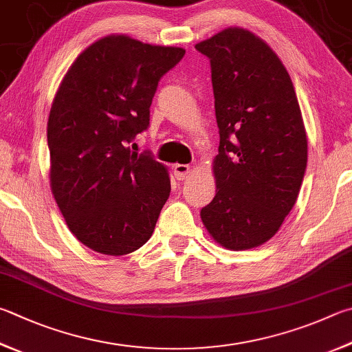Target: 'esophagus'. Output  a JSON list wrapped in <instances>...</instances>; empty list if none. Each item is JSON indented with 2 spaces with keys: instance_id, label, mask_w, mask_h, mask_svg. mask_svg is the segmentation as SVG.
I'll return each instance as SVG.
<instances>
[{
  "instance_id": "34e87169",
  "label": "esophagus",
  "mask_w": 352,
  "mask_h": 352,
  "mask_svg": "<svg viewBox=\"0 0 352 352\" xmlns=\"http://www.w3.org/2000/svg\"><path fill=\"white\" fill-rule=\"evenodd\" d=\"M174 175L177 180H184V178H188V175L190 174V166L189 164H174Z\"/></svg>"
}]
</instances>
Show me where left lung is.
Returning <instances> with one entry per match:
<instances>
[{
    "instance_id": "left-lung-1",
    "label": "left lung",
    "mask_w": 352,
    "mask_h": 352,
    "mask_svg": "<svg viewBox=\"0 0 352 352\" xmlns=\"http://www.w3.org/2000/svg\"><path fill=\"white\" fill-rule=\"evenodd\" d=\"M210 60L215 118V197L200 212L219 245L245 251L278 232L302 186L308 140L291 76L252 32L228 28L195 44Z\"/></svg>"
}]
</instances>
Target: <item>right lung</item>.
Listing matches in <instances>:
<instances>
[{"mask_svg":"<svg viewBox=\"0 0 352 352\" xmlns=\"http://www.w3.org/2000/svg\"><path fill=\"white\" fill-rule=\"evenodd\" d=\"M184 52L107 35L76 56L55 94L50 189L70 232L95 252L131 254L154 232L169 172L127 144L148 129L158 81Z\"/></svg>","mask_w":352,"mask_h":352,"instance_id":"obj_1","label":"right lung"}]
</instances>
